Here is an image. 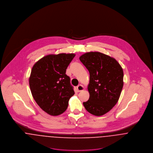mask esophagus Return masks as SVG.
I'll use <instances>...</instances> for the list:
<instances>
[{"label":"esophagus","instance_id":"1","mask_svg":"<svg viewBox=\"0 0 153 153\" xmlns=\"http://www.w3.org/2000/svg\"><path fill=\"white\" fill-rule=\"evenodd\" d=\"M84 89V87L82 85H79L76 87V90L78 92H81Z\"/></svg>","mask_w":153,"mask_h":153}]
</instances>
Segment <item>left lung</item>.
<instances>
[{
	"label": "left lung",
	"instance_id": "8db88e82",
	"mask_svg": "<svg viewBox=\"0 0 153 153\" xmlns=\"http://www.w3.org/2000/svg\"><path fill=\"white\" fill-rule=\"evenodd\" d=\"M89 72V98L83 102L87 111L96 116L102 115L113 108L123 87L124 73L114 58L98 52H91L79 57Z\"/></svg>",
	"mask_w": 153,
	"mask_h": 153
}]
</instances>
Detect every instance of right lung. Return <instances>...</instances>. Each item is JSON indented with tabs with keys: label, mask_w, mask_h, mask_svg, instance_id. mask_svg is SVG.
Returning <instances> with one entry per match:
<instances>
[{
	"label": "right lung",
	"mask_w": 153,
	"mask_h": 153,
	"mask_svg": "<svg viewBox=\"0 0 153 153\" xmlns=\"http://www.w3.org/2000/svg\"><path fill=\"white\" fill-rule=\"evenodd\" d=\"M75 55H49L33 66L29 78L32 96L40 108L49 115L62 114L68 108L70 98L74 95L70 78L66 69Z\"/></svg>",
	"instance_id": "add662e5"
}]
</instances>
